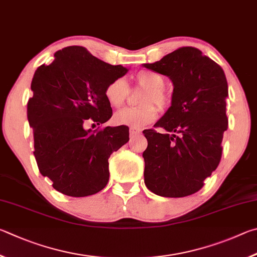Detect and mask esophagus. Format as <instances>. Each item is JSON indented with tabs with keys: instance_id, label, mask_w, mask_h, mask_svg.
Listing matches in <instances>:
<instances>
[{
	"instance_id": "1",
	"label": "esophagus",
	"mask_w": 257,
	"mask_h": 257,
	"mask_svg": "<svg viewBox=\"0 0 257 257\" xmlns=\"http://www.w3.org/2000/svg\"><path fill=\"white\" fill-rule=\"evenodd\" d=\"M140 130L136 128V127H130V136L134 137V136H138V134H140Z\"/></svg>"
}]
</instances>
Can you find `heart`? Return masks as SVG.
I'll return each mask as SVG.
<instances>
[{"label": "heart", "instance_id": "1", "mask_svg": "<svg viewBox=\"0 0 257 257\" xmlns=\"http://www.w3.org/2000/svg\"><path fill=\"white\" fill-rule=\"evenodd\" d=\"M136 81L139 87L146 89L141 98L143 106L118 110L114 115V121L119 126L141 128L155 121L158 116V109L152 103H155L159 109H165L168 107L170 99L164 90L166 83L164 76L159 73L152 71H140L136 75ZM128 93L130 87L123 78L110 81L105 88L107 101L114 107L123 105L128 97Z\"/></svg>", "mask_w": 257, "mask_h": 257}]
</instances>
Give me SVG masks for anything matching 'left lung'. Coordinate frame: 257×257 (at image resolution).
I'll list each match as a JSON object with an SVG mask.
<instances>
[{
	"label": "left lung",
	"mask_w": 257,
	"mask_h": 257,
	"mask_svg": "<svg viewBox=\"0 0 257 257\" xmlns=\"http://www.w3.org/2000/svg\"><path fill=\"white\" fill-rule=\"evenodd\" d=\"M169 76L172 106L154 128L145 130V183L155 194L184 197L200 191L217 169L228 128V83L221 66L195 47H181L143 64Z\"/></svg>",
	"instance_id": "left-lung-1"
}]
</instances>
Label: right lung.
Segmentation results:
<instances>
[{"label":"right lung","mask_w":257,"mask_h":257,"mask_svg":"<svg viewBox=\"0 0 257 257\" xmlns=\"http://www.w3.org/2000/svg\"><path fill=\"white\" fill-rule=\"evenodd\" d=\"M36 70L27 103L40 174L67 196L96 194L109 179L108 158L130 140L125 126L85 130L87 121L106 123L112 115L105 88L127 69L110 65L81 46L54 54ZM94 125V124H92Z\"/></svg>","instance_id":"right-lung-1"}]
</instances>
